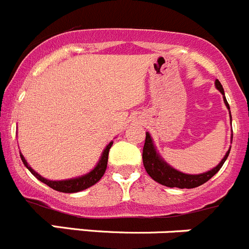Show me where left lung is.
I'll return each mask as SVG.
<instances>
[{
    "instance_id": "1",
    "label": "left lung",
    "mask_w": 249,
    "mask_h": 249,
    "mask_svg": "<svg viewBox=\"0 0 249 249\" xmlns=\"http://www.w3.org/2000/svg\"><path fill=\"white\" fill-rule=\"evenodd\" d=\"M215 86L223 95V102H225L226 107H227L230 111V105L225 97V91H223L222 85H221V83L218 80L215 81ZM230 118H231L232 122L231 111H230ZM230 150H231V147H230V149L226 152L222 160H221L215 168L209 170V172L201 173V174H185V173L179 172V170H177L175 168H173L172 165H169V164L166 163V161L161 158L160 154H159L158 150H157L156 145H154V142H153L149 132H145V142L144 147H143L142 158L145 172L148 173V175H149L153 180H156L157 182H159V184H161V185L164 186H168V188L193 189L205 184L207 180L211 179V178L221 169V166L223 165V163H225L227 157H229Z\"/></svg>"
}]
</instances>
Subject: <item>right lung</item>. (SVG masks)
I'll list each match as a JSON object with an SVG mask.
<instances>
[{"instance_id":"right-lung-1","label":"right lung","mask_w":249,"mask_h":249,"mask_svg":"<svg viewBox=\"0 0 249 249\" xmlns=\"http://www.w3.org/2000/svg\"><path fill=\"white\" fill-rule=\"evenodd\" d=\"M113 144V141L108 143L106 145V148L104 149L102 152L101 157H100L99 161L97 164L95 165L92 170H90L89 173L84 175H80L77 178H71V179H65V180H49L47 178H43L42 175L38 174L34 169H32V166L27 163L26 158L23 157V154L19 152L20 154V159L23 161V164L26 165L27 169L36 178V179L39 180V181L44 182L47 184L49 188L54 189L56 191H60V193H68V194H71V193H79V191H83L85 189L90 188V186L95 185L102 177H104L105 172H106V168H107V160H108V152H109V148L112 147Z\"/></svg>"}]
</instances>
